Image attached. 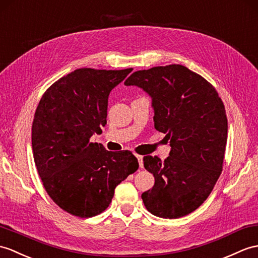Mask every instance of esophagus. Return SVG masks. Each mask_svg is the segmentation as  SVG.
Listing matches in <instances>:
<instances>
[{
  "label": "esophagus",
  "mask_w": 258,
  "mask_h": 258,
  "mask_svg": "<svg viewBox=\"0 0 258 258\" xmlns=\"http://www.w3.org/2000/svg\"><path fill=\"white\" fill-rule=\"evenodd\" d=\"M136 158L139 159V164H140V167L141 168H143V156H141V155H136Z\"/></svg>",
  "instance_id": "1"
}]
</instances>
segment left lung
Returning <instances> with one entry per match:
<instances>
[{
	"label": "left lung",
	"mask_w": 258,
	"mask_h": 258,
	"mask_svg": "<svg viewBox=\"0 0 258 258\" xmlns=\"http://www.w3.org/2000/svg\"><path fill=\"white\" fill-rule=\"evenodd\" d=\"M125 86L152 99L155 128L166 134L164 161L147 155L144 167L155 184L142 195L147 210L164 219L181 218L206 201L222 171L227 118L222 100L205 78L181 64L132 74Z\"/></svg>",
	"instance_id": "1"
}]
</instances>
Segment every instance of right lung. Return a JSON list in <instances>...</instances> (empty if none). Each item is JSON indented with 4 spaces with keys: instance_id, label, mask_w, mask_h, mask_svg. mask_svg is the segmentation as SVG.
<instances>
[{
    "instance_id": "add662e5",
    "label": "right lung",
    "mask_w": 258,
    "mask_h": 258,
    "mask_svg": "<svg viewBox=\"0 0 258 258\" xmlns=\"http://www.w3.org/2000/svg\"><path fill=\"white\" fill-rule=\"evenodd\" d=\"M133 70L77 69L44 93L32 127L35 165L53 202L80 218L103 212L116 185L139 169L127 151L90 143L102 133L110 92Z\"/></svg>"
}]
</instances>
